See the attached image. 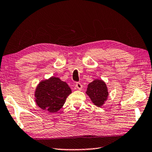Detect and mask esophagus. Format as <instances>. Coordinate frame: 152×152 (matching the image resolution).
I'll return each instance as SVG.
<instances>
[{"instance_id": "obj_1", "label": "esophagus", "mask_w": 152, "mask_h": 152, "mask_svg": "<svg viewBox=\"0 0 152 152\" xmlns=\"http://www.w3.org/2000/svg\"><path fill=\"white\" fill-rule=\"evenodd\" d=\"M76 87H77V88H78L79 90H81V88H82V87H83V86H82L81 83H76Z\"/></svg>"}]
</instances>
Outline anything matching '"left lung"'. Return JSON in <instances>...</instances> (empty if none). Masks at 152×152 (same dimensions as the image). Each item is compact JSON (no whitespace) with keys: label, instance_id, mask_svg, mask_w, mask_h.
Instances as JSON below:
<instances>
[{"label":"left lung","instance_id":"8db88e82","mask_svg":"<svg viewBox=\"0 0 152 152\" xmlns=\"http://www.w3.org/2000/svg\"><path fill=\"white\" fill-rule=\"evenodd\" d=\"M94 104L101 107L107 99L108 95L107 85L101 80H94L88 84L87 91L86 92Z\"/></svg>","mask_w":152,"mask_h":152}]
</instances>
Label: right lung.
<instances>
[{
	"mask_svg": "<svg viewBox=\"0 0 152 152\" xmlns=\"http://www.w3.org/2000/svg\"><path fill=\"white\" fill-rule=\"evenodd\" d=\"M71 93L70 87L58 77L42 81L36 88V102L39 107L50 113H56L64 106Z\"/></svg>",
	"mask_w": 152,
	"mask_h": 152,
	"instance_id": "1",
	"label": "right lung"
}]
</instances>
